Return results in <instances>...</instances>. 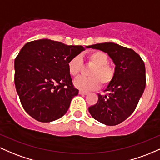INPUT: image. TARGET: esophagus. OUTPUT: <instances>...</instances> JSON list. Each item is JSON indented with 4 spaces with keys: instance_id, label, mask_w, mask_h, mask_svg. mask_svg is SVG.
<instances>
[{
    "instance_id": "esophagus-1",
    "label": "esophagus",
    "mask_w": 160,
    "mask_h": 160,
    "mask_svg": "<svg viewBox=\"0 0 160 160\" xmlns=\"http://www.w3.org/2000/svg\"><path fill=\"white\" fill-rule=\"evenodd\" d=\"M79 94H81V95H86V94H88V92L87 91H79Z\"/></svg>"
}]
</instances>
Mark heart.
I'll list each match as a JSON object with an SVG mask.
<instances>
[{
    "mask_svg": "<svg viewBox=\"0 0 160 160\" xmlns=\"http://www.w3.org/2000/svg\"><path fill=\"white\" fill-rule=\"evenodd\" d=\"M89 62L94 64L91 69L90 77L81 76L74 81V85L82 91H92L100 87V82L103 85L110 83L114 77L115 70L109 66L108 56L104 52L94 51L88 55ZM68 71L72 76L76 77L79 75L82 69V60L80 56H75L69 60L67 64Z\"/></svg>",
    "mask_w": 160,
    "mask_h": 160,
    "instance_id": "obj_1",
    "label": "heart"
}]
</instances>
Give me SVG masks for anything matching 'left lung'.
<instances>
[{"instance_id": "8db88e82", "label": "left lung", "mask_w": 160, "mask_h": 160, "mask_svg": "<svg viewBox=\"0 0 160 160\" xmlns=\"http://www.w3.org/2000/svg\"><path fill=\"white\" fill-rule=\"evenodd\" d=\"M107 53L115 64L112 80L98 94V101L88 108L94 119L107 125L122 122L132 115L146 86V71L141 57L130 48L112 42L88 46Z\"/></svg>"}]
</instances>
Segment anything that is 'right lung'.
I'll return each mask as SVG.
<instances>
[{"label": "right lung", "mask_w": 160, "mask_h": 160, "mask_svg": "<svg viewBox=\"0 0 160 160\" xmlns=\"http://www.w3.org/2000/svg\"><path fill=\"white\" fill-rule=\"evenodd\" d=\"M85 48L39 39L26 43L14 62L16 89L26 112L50 122L67 112L78 90L72 85L67 64Z\"/></svg>", "instance_id": "add662e5"}]
</instances>
